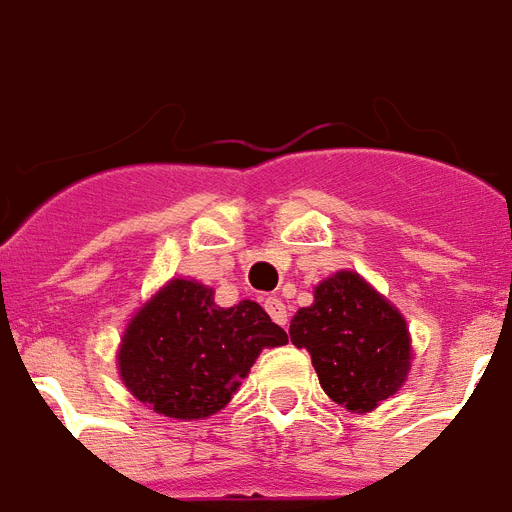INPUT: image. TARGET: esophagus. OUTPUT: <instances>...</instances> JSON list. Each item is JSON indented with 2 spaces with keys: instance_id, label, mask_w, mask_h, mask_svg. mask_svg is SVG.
I'll use <instances>...</instances> for the list:
<instances>
[{
  "instance_id": "obj_1",
  "label": "esophagus",
  "mask_w": 512,
  "mask_h": 512,
  "mask_svg": "<svg viewBox=\"0 0 512 512\" xmlns=\"http://www.w3.org/2000/svg\"><path fill=\"white\" fill-rule=\"evenodd\" d=\"M264 309H267L269 317H272L277 325H282V327L288 325V306L282 304L280 298H277V296L267 298V301H264Z\"/></svg>"
}]
</instances>
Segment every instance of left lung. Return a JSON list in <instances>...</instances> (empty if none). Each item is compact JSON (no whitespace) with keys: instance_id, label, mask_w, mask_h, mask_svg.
<instances>
[{"instance_id":"obj_1","label":"left lung","mask_w":512,"mask_h":512,"mask_svg":"<svg viewBox=\"0 0 512 512\" xmlns=\"http://www.w3.org/2000/svg\"><path fill=\"white\" fill-rule=\"evenodd\" d=\"M290 341L312 354L320 386L349 412H372L394 396L412 367L402 312L351 269L314 288V304L290 320Z\"/></svg>"}]
</instances>
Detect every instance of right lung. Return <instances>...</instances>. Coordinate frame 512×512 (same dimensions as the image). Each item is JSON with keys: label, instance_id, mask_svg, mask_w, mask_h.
Instances as JSON below:
<instances>
[{"label": "right lung", "instance_id": "1", "mask_svg": "<svg viewBox=\"0 0 512 512\" xmlns=\"http://www.w3.org/2000/svg\"><path fill=\"white\" fill-rule=\"evenodd\" d=\"M288 343L256 301L219 306L214 288L174 277L134 312L116 351L134 399L174 420H206L230 404L264 349Z\"/></svg>", "mask_w": 512, "mask_h": 512}]
</instances>
